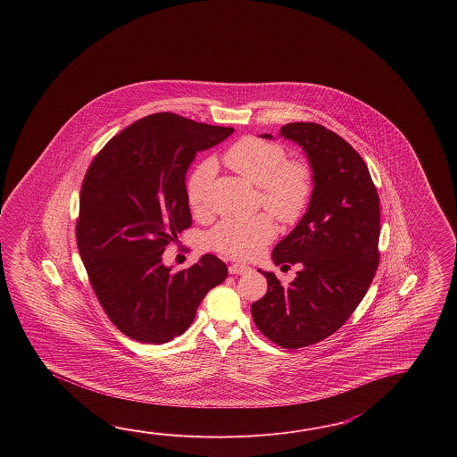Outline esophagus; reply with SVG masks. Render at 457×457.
Masks as SVG:
<instances>
[{
	"mask_svg": "<svg viewBox=\"0 0 457 457\" xmlns=\"http://www.w3.org/2000/svg\"><path fill=\"white\" fill-rule=\"evenodd\" d=\"M248 270H250V268L245 266V264H230V266H228V272H230V274H245Z\"/></svg>",
	"mask_w": 457,
	"mask_h": 457,
	"instance_id": "34e87169",
	"label": "esophagus"
}]
</instances>
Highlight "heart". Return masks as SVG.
Wrapping results in <instances>:
<instances>
[{
    "instance_id": "heart-1",
    "label": "heart",
    "mask_w": 457,
    "mask_h": 457,
    "mask_svg": "<svg viewBox=\"0 0 457 457\" xmlns=\"http://www.w3.org/2000/svg\"><path fill=\"white\" fill-rule=\"evenodd\" d=\"M225 165L242 176L248 183L258 186V204L284 225L301 220L311 203V168L302 160H291L278 142L258 137H243L222 156ZM215 163L203 160L195 166L186 185V197L195 217L211 212V185ZM276 227L268 214L252 219H225L205 235L211 250L227 258L248 262L262 254L274 240Z\"/></svg>"
}]
</instances>
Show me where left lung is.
<instances>
[{
  "label": "left lung",
  "instance_id": "obj_1",
  "mask_svg": "<svg viewBox=\"0 0 457 457\" xmlns=\"http://www.w3.org/2000/svg\"><path fill=\"white\" fill-rule=\"evenodd\" d=\"M281 136L303 148L315 186L307 212L274 246L272 260L302 270L289 286L262 272L268 291L253 302L252 315L268 340L297 350L341 328L370 289L379 266V195L360 154L330 129L291 122Z\"/></svg>",
  "mask_w": 457,
  "mask_h": 457
}]
</instances>
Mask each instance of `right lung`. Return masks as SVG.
<instances>
[{"label":"right lung","mask_w":457,"mask_h":457,"mask_svg":"<svg viewBox=\"0 0 457 457\" xmlns=\"http://www.w3.org/2000/svg\"><path fill=\"white\" fill-rule=\"evenodd\" d=\"M230 134L232 127L158 112L112 137L87 168L78 252L109 320L132 340L160 345L185 333L228 274L211 253L178 272L162 254L193 224L185 176L195 154Z\"/></svg>","instance_id":"add662e5"}]
</instances>
